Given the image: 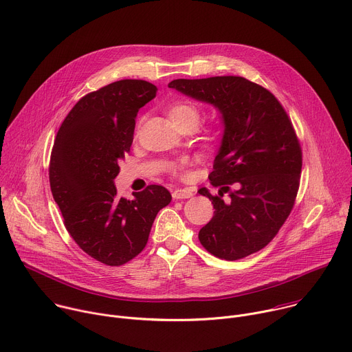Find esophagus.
Masks as SVG:
<instances>
[{
    "label": "esophagus",
    "mask_w": 352,
    "mask_h": 352,
    "mask_svg": "<svg viewBox=\"0 0 352 352\" xmlns=\"http://www.w3.org/2000/svg\"><path fill=\"white\" fill-rule=\"evenodd\" d=\"M193 195V189L192 188H178L173 192V197L174 199H188Z\"/></svg>",
    "instance_id": "obj_1"
}]
</instances>
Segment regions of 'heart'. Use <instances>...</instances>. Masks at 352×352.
Instances as JSON below:
<instances>
[{"label": "heart", "mask_w": 352, "mask_h": 352, "mask_svg": "<svg viewBox=\"0 0 352 352\" xmlns=\"http://www.w3.org/2000/svg\"><path fill=\"white\" fill-rule=\"evenodd\" d=\"M168 117L171 121L182 131L186 129H195L197 124L200 122V118H202V109H200L196 103L190 102V100H178V102H174L173 104L168 106L167 109ZM216 136V128L210 126L205 132V140L210 142ZM171 170L177 174H184V166L182 164H174Z\"/></svg>", "instance_id": "b5f03b06"}]
</instances>
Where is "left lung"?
Returning <instances> with one entry per match:
<instances>
[{
  "label": "left lung",
  "mask_w": 352,
  "mask_h": 352,
  "mask_svg": "<svg viewBox=\"0 0 352 352\" xmlns=\"http://www.w3.org/2000/svg\"><path fill=\"white\" fill-rule=\"evenodd\" d=\"M168 87L214 104L226 125L209 174L219 195L197 190L214 209L200 243L226 261L258 252L288 219L299 189L302 148L291 118L270 90L242 76L175 79Z\"/></svg>",
  "instance_id": "1"
}]
</instances>
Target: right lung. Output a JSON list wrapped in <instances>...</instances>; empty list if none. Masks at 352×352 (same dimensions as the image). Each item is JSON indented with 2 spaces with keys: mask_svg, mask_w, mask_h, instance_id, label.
<instances>
[{
  "mask_svg": "<svg viewBox=\"0 0 352 352\" xmlns=\"http://www.w3.org/2000/svg\"><path fill=\"white\" fill-rule=\"evenodd\" d=\"M156 90L146 80L122 79L85 94L63 121L50 156V188L67 231L107 266L142 252L157 213L173 199L162 185H147L133 199L121 197L114 185L138 111Z\"/></svg>",
  "mask_w": 352,
  "mask_h": 352,
  "instance_id": "add662e5",
  "label": "right lung"
}]
</instances>
